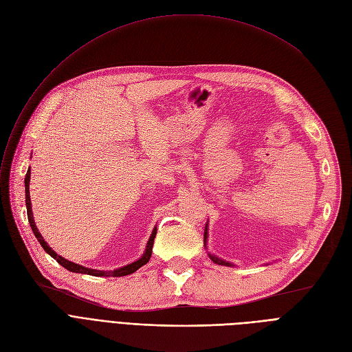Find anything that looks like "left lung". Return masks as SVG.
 I'll return each instance as SVG.
<instances>
[{
  "instance_id": "obj_1",
  "label": "left lung",
  "mask_w": 352,
  "mask_h": 352,
  "mask_svg": "<svg viewBox=\"0 0 352 352\" xmlns=\"http://www.w3.org/2000/svg\"><path fill=\"white\" fill-rule=\"evenodd\" d=\"M204 238H205V243H206V239H208V223H206V228H205V235H204ZM209 258L214 262V263H217V265H225V266H233V263H230V262H226V261H222V259H219L217 256H214V255H210L209 254Z\"/></svg>"
}]
</instances>
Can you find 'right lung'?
Returning a JSON list of instances; mask_svg holds the SVG:
<instances>
[{
	"mask_svg": "<svg viewBox=\"0 0 352 352\" xmlns=\"http://www.w3.org/2000/svg\"><path fill=\"white\" fill-rule=\"evenodd\" d=\"M30 175H31V170L28 169L27 170V175H25V205H27V214H28V222H30V226L32 229V232H34L36 238L38 239L40 245L43 246V249L45 250V252L48 255H52L63 267H65L67 271L70 272H76V274H87V275H93V276H126V275H130L133 272H136L139 267H142L143 265H146L150 259V256H152V249H153V242H155V238H156V233H157V229L155 228L152 235H150L148 241H147V246H146V250L144 254L142 255L140 259L131 262L126 266H122L119 267V270H114V271H97V270H90V267H86V266H81L78 263H74V262H70L67 261L65 258L57 255L54 250L48 246V243L43 239L41 233L38 232L37 226H36V222H34V217H32V210H31V199H30Z\"/></svg>",
	"mask_w": 352,
	"mask_h": 352,
	"instance_id": "obj_1",
	"label": "right lung"
}]
</instances>
